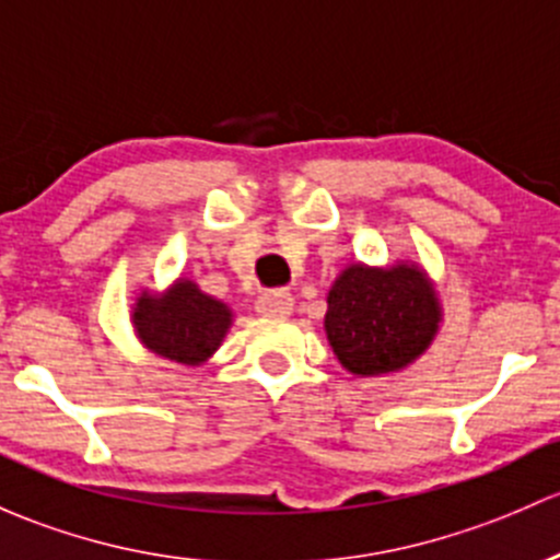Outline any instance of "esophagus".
<instances>
[{
  "label": "esophagus",
  "instance_id": "1",
  "mask_svg": "<svg viewBox=\"0 0 560 560\" xmlns=\"http://www.w3.org/2000/svg\"><path fill=\"white\" fill-rule=\"evenodd\" d=\"M256 310L267 318H285L293 310V296L288 291H269L264 296H258Z\"/></svg>",
  "mask_w": 560,
  "mask_h": 560
}]
</instances>
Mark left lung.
I'll use <instances>...</instances> for the list:
<instances>
[{
	"label": "left lung",
	"instance_id": "1",
	"mask_svg": "<svg viewBox=\"0 0 560 560\" xmlns=\"http://www.w3.org/2000/svg\"><path fill=\"white\" fill-rule=\"evenodd\" d=\"M440 302L415 264H353L328 291L326 334L339 364L361 377L412 364L440 328Z\"/></svg>",
	"mask_w": 560,
	"mask_h": 560
}]
</instances>
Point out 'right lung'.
Listing matches in <instances>:
<instances>
[{
    "label": "right lung",
    "instance_id": "add662e5",
    "mask_svg": "<svg viewBox=\"0 0 560 560\" xmlns=\"http://www.w3.org/2000/svg\"><path fill=\"white\" fill-rule=\"evenodd\" d=\"M148 350L175 364L196 366L210 359L232 326V310L207 296L191 280H177L166 296L140 293L131 315Z\"/></svg>",
    "mask_w": 560,
    "mask_h": 560
}]
</instances>
